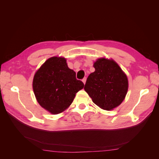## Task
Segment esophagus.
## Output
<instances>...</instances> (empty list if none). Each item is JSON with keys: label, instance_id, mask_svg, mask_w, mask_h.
Wrapping results in <instances>:
<instances>
[{"label": "esophagus", "instance_id": "esophagus-1", "mask_svg": "<svg viewBox=\"0 0 159 159\" xmlns=\"http://www.w3.org/2000/svg\"><path fill=\"white\" fill-rule=\"evenodd\" d=\"M82 81H83V83L85 84V82H86V78H84L82 80Z\"/></svg>", "mask_w": 159, "mask_h": 159}]
</instances>
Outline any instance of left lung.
Returning <instances> with one entry per match:
<instances>
[{
    "label": "left lung",
    "mask_w": 159,
    "mask_h": 159,
    "mask_svg": "<svg viewBox=\"0 0 159 159\" xmlns=\"http://www.w3.org/2000/svg\"><path fill=\"white\" fill-rule=\"evenodd\" d=\"M93 67L95 71L88 76L84 89L98 107L107 111L113 109L127 95V77L113 60L99 58Z\"/></svg>",
    "instance_id": "left-lung-1"
}]
</instances>
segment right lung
<instances>
[{
    "label": "right lung",
    "mask_w": 159,
    "mask_h": 159,
    "mask_svg": "<svg viewBox=\"0 0 159 159\" xmlns=\"http://www.w3.org/2000/svg\"><path fill=\"white\" fill-rule=\"evenodd\" d=\"M82 81L76 79L75 72L68 68L62 57L47 60L34 76L32 87L37 102L52 114L68 109L76 93L84 88Z\"/></svg>",
    "instance_id": "obj_1"
}]
</instances>
